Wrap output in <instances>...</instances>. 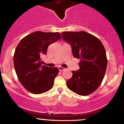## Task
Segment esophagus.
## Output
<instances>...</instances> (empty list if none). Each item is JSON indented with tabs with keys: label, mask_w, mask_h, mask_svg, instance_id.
I'll return each mask as SVG.
<instances>
[{
	"label": "esophagus",
	"mask_w": 124,
	"mask_h": 124,
	"mask_svg": "<svg viewBox=\"0 0 124 124\" xmlns=\"http://www.w3.org/2000/svg\"><path fill=\"white\" fill-rule=\"evenodd\" d=\"M58 69H59V70H60V71H63V70H65V69L64 68L61 67V66H58Z\"/></svg>",
	"instance_id": "34e87169"
}]
</instances>
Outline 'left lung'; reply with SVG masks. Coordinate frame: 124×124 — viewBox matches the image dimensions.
Wrapping results in <instances>:
<instances>
[{"label": "left lung", "instance_id": "8db88e82", "mask_svg": "<svg viewBox=\"0 0 124 124\" xmlns=\"http://www.w3.org/2000/svg\"><path fill=\"white\" fill-rule=\"evenodd\" d=\"M62 35L71 46L74 58L80 59L79 69L72 71V77L66 81V85L77 94H91L100 86L107 69L104 45L98 38L84 31L64 32Z\"/></svg>", "mask_w": 124, "mask_h": 124}]
</instances>
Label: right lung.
<instances>
[{
    "mask_svg": "<svg viewBox=\"0 0 124 124\" xmlns=\"http://www.w3.org/2000/svg\"><path fill=\"white\" fill-rule=\"evenodd\" d=\"M61 38L58 32L36 31L20 40L13 56L15 69L22 85L33 94H40L52 88L58 68L43 65L41 57L46 55L49 45Z\"/></svg>",
    "mask_w": 124,
    "mask_h": 124,
    "instance_id": "add662e5",
    "label": "right lung"
}]
</instances>
